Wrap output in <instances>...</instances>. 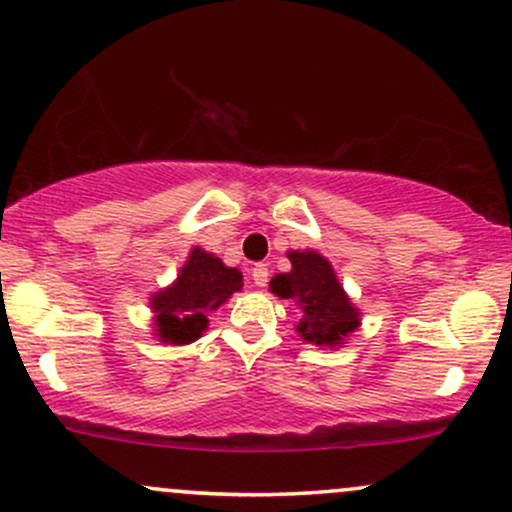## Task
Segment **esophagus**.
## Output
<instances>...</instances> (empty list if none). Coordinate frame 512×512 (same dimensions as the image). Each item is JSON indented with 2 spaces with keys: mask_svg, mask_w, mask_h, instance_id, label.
<instances>
[{
  "mask_svg": "<svg viewBox=\"0 0 512 512\" xmlns=\"http://www.w3.org/2000/svg\"><path fill=\"white\" fill-rule=\"evenodd\" d=\"M252 281H255L257 286H264L269 281V267L267 264H255V267H252Z\"/></svg>",
  "mask_w": 512,
  "mask_h": 512,
  "instance_id": "esophagus-1",
  "label": "esophagus"
}]
</instances>
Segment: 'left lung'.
Segmentation results:
<instances>
[{"instance_id": "1", "label": "left lung", "mask_w": 512, "mask_h": 512, "mask_svg": "<svg viewBox=\"0 0 512 512\" xmlns=\"http://www.w3.org/2000/svg\"><path fill=\"white\" fill-rule=\"evenodd\" d=\"M291 272L276 274L269 289L279 298H291L301 308L296 330L305 342L337 346L358 327V310L351 305L334 276L332 264L313 250L291 252Z\"/></svg>"}]
</instances>
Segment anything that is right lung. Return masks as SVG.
I'll return each mask as SVG.
<instances>
[{
	"label": "right lung",
	"mask_w": 512,
	"mask_h": 512,
	"mask_svg": "<svg viewBox=\"0 0 512 512\" xmlns=\"http://www.w3.org/2000/svg\"><path fill=\"white\" fill-rule=\"evenodd\" d=\"M243 286V274L202 248L190 252L178 281L151 298L161 342L190 344L207 330V315Z\"/></svg>",
	"instance_id": "add662e5"
}]
</instances>
